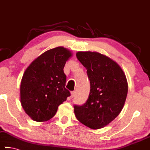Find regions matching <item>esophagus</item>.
I'll use <instances>...</instances> for the list:
<instances>
[{"instance_id":"34e87169","label":"esophagus","mask_w":150,"mask_h":150,"mask_svg":"<svg viewBox=\"0 0 150 150\" xmlns=\"http://www.w3.org/2000/svg\"><path fill=\"white\" fill-rule=\"evenodd\" d=\"M75 94H76L75 91H71V96H70L71 98H73V97L75 96Z\"/></svg>"}]
</instances>
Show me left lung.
Wrapping results in <instances>:
<instances>
[{
	"label": "left lung",
	"instance_id": "obj_1",
	"mask_svg": "<svg viewBox=\"0 0 150 150\" xmlns=\"http://www.w3.org/2000/svg\"><path fill=\"white\" fill-rule=\"evenodd\" d=\"M76 57L86 68L91 89L86 103L74 105L75 116L90 129H101L122 111L128 93L127 78L116 62L98 52L79 51Z\"/></svg>",
	"mask_w": 150,
	"mask_h": 150
}]
</instances>
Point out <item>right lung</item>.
<instances>
[{
    "label": "right lung",
    "instance_id": "obj_1",
    "mask_svg": "<svg viewBox=\"0 0 150 150\" xmlns=\"http://www.w3.org/2000/svg\"><path fill=\"white\" fill-rule=\"evenodd\" d=\"M71 56L69 49L55 47L41 54L25 70L20 84V101L32 120H49L55 116L58 106L70 95L65 88L64 68Z\"/></svg>",
    "mask_w": 150,
    "mask_h": 150
}]
</instances>
